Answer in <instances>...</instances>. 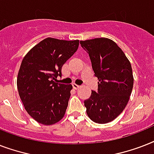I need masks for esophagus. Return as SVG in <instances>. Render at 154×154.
<instances>
[{
	"label": "esophagus",
	"instance_id": "1",
	"mask_svg": "<svg viewBox=\"0 0 154 154\" xmlns=\"http://www.w3.org/2000/svg\"><path fill=\"white\" fill-rule=\"evenodd\" d=\"M72 87H73V89H79L80 85H78L73 83V84H72Z\"/></svg>",
	"mask_w": 154,
	"mask_h": 154
}]
</instances>
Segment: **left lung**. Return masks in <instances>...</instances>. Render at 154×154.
I'll list each match as a JSON object with an SVG mask.
<instances>
[{"mask_svg":"<svg viewBox=\"0 0 154 154\" xmlns=\"http://www.w3.org/2000/svg\"><path fill=\"white\" fill-rule=\"evenodd\" d=\"M89 53L98 79L97 92L84 101L86 112L98 124L110 122L126 106L134 85L131 64L113 41L105 37L80 42Z\"/></svg>","mask_w":154,"mask_h":154,"instance_id":"left-lung-1","label":"left lung"}]
</instances>
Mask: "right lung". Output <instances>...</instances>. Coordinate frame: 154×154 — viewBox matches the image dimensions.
Here are the masks:
<instances>
[{"mask_svg": "<svg viewBox=\"0 0 154 154\" xmlns=\"http://www.w3.org/2000/svg\"><path fill=\"white\" fill-rule=\"evenodd\" d=\"M79 41L48 37L24 57L18 72V93L25 110L38 123L51 125L62 119L72 85L57 83L63 65L78 49Z\"/></svg>", "mask_w": 154, "mask_h": 154, "instance_id": "1", "label": "right lung"}]
</instances>
